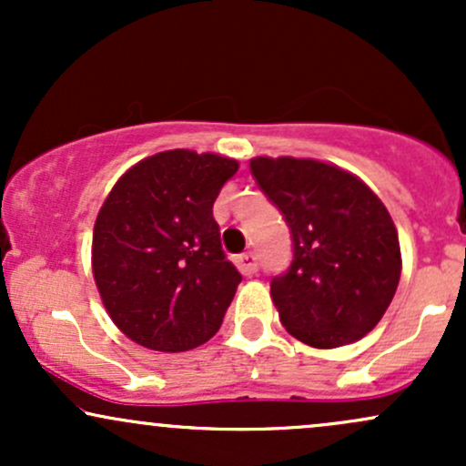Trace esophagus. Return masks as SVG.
Listing matches in <instances>:
<instances>
[{
	"label": "esophagus",
	"mask_w": 466,
	"mask_h": 466,
	"mask_svg": "<svg viewBox=\"0 0 466 466\" xmlns=\"http://www.w3.org/2000/svg\"><path fill=\"white\" fill-rule=\"evenodd\" d=\"M237 265L243 276H254L258 271V256L254 251H245V254L237 256Z\"/></svg>",
	"instance_id": "esophagus-1"
}]
</instances>
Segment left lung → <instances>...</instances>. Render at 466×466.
I'll return each instance as SVG.
<instances>
[{
	"mask_svg": "<svg viewBox=\"0 0 466 466\" xmlns=\"http://www.w3.org/2000/svg\"><path fill=\"white\" fill-rule=\"evenodd\" d=\"M249 170L291 229L293 260L271 280L282 326L313 349L370 333L400 278L399 234L381 199L315 159L254 157Z\"/></svg>",
	"mask_w": 466,
	"mask_h": 466,
	"instance_id": "obj_1",
	"label": "left lung"
}]
</instances>
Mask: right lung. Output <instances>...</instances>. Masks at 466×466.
<instances>
[{
    "label": "right lung",
    "mask_w": 466,
    "mask_h": 466,
    "mask_svg": "<svg viewBox=\"0 0 466 466\" xmlns=\"http://www.w3.org/2000/svg\"><path fill=\"white\" fill-rule=\"evenodd\" d=\"M237 159L186 148L127 170L94 226L92 269L114 324L136 344L181 352L221 329L240 282L212 217Z\"/></svg>",
    "instance_id": "right-lung-1"
}]
</instances>
